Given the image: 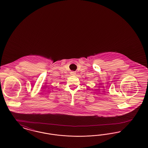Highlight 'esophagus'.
<instances>
[{"label": "esophagus", "mask_w": 148, "mask_h": 148, "mask_svg": "<svg viewBox=\"0 0 148 148\" xmlns=\"http://www.w3.org/2000/svg\"><path fill=\"white\" fill-rule=\"evenodd\" d=\"M71 75H75L76 74V73L74 71H71Z\"/></svg>", "instance_id": "esophagus-1"}]
</instances>
